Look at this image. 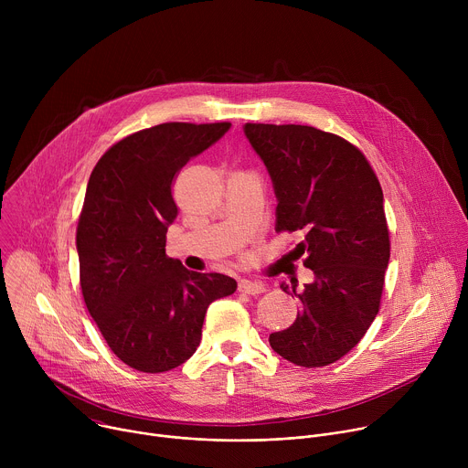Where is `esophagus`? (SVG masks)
Listing matches in <instances>:
<instances>
[{"label":"esophagus","mask_w":468,"mask_h":468,"mask_svg":"<svg viewBox=\"0 0 468 468\" xmlns=\"http://www.w3.org/2000/svg\"><path fill=\"white\" fill-rule=\"evenodd\" d=\"M239 291L240 292H246V294H261V292H264L266 291V285L264 283H261V282H250V280H242L240 283H239Z\"/></svg>","instance_id":"esophagus-1"}]
</instances>
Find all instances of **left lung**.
I'll list each match as a JSON object with an SVG mask.
<instances>
[{"label": "left lung", "instance_id": "left-lung-1", "mask_svg": "<svg viewBox=\"0 0 468 468\" xmlns=\"http://www.w3.org/2000/svg\"><path fill=\"white\" fill-rule=\"evenodd\" d=\"M244 135L272 179L276 231H302L294 248L314 282L298 294L294 324L271 346L298 367L346 356L374 322L390 244L379 181L348 141L311 125L244 123Z\"/></svg>", "mask_w": 468, "mask_h": 468}]
</instances>
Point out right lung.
Instances as JSON below:
<instances>
[{
  "label": "right lung",
  "mask_w": 468,
  "mask_h": 468,
  "mask_svg": "<svg viewBox=\"0 0 468 468\" xmlns=\"http://www.w3.org/2000/svg\"><path fill=\"white\" fill-rule=\"evenodd\" d=\"M229 122H170L125 137L94 166L78 224L87 309L120 361L141 372L183 365L202 341L211 302L237 291L224 274L166 257L177 217L176 174L229 131Z\"/></svg>",
  "instance_id": "right-lung-1"
}]
</instances>
